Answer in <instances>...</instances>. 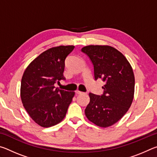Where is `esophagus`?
Masks as SVG:
<instances>
[{"instance_id":"esophagus-1","label":"esophagus","mask_w":157,"mask_h":157,"mask_svg":"<svg viewBox=\"0 0 157 157\" xmlns=\"http://www.w3.org/2000/svg\"><path fill=\"white\" fill-rule=\"evenodd\" d=\"M75 93L77 94H84L83 92H82V91H79V90H77V91H75Z\"/></svg>"}]
</instances>
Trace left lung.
<instances>
[{"mask_svg":"<svg viewBox=\"0 0 157 157\" xmlns=\"http://www.w3.org/2000/svg\"><path fill=\"white\" fill-rule=\"evenodd\" d=\"M82 51L94 64L95 79L105 82L102 95L89 93L85 115L95 125L110 127L120 121L132 105L135 85L132 67L124 55L112 46L90 45Z\"/></svg>","mask_w":157,"mask_h":157,"instance_id":"obj_1","label":"left lung"}]
</instances>
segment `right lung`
Wrapping results in <instances>:
<instances>
[{"label": "right lung", "mask_w": 157, "mask_h": 157, "mask_svg": "<svg viewBox=\"0 0 157 157\" xmlns=\"http://www.w3.org/2000/svg\"><path fill=\"white\" fill-rule=\"evenodd\" d=\"M74 48L59 46L48 49L36 57L23 73L21 101L30 118L42 127L54 126L62 121L75 95L74 91L54 86L55 83L65 79V59Z\"/></svg>", "instance_id": "add662e5"}]
</instances>
